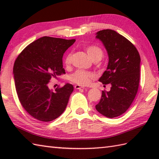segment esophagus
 Here are the masks:
<instances>
[{"mask_svg": "<svg viewBox=\"0 0 159 159\" xmlns=\"http://www.w3.org/2000/svg\"><path fill=\"white\" fill-rule=\"evenodd\" d=\"M74 87H75V89H84L85 87H84L83 86H81L80 85H76L75 86H74Z\"/></svg>", "mask_w": 159, "mask_h": 159, "instance_id": "esophagus-1", "label": "esophagus"}]
</instances>
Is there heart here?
Instances as JSON below:
<instances>
[{
    "label": "heart",
    "mask_w": 159,
    "mask_h": 159,
    "mask_svg": "<svg viewBox=\"0 0 159 159\" xmlns=\"http://www.w3.org/2000/svg\"><path fill=\"white\" fill-rule=\"evenodd\" d=\"M86 51L93 61H100L103 56L102 50L96 46H88L86 48ZM71 62H72V53H69L67 54L64 59V63L66 66H68L70 65ZM93 74L89 72L84 70H77L70 76V80L78 85H86L89 83L90 80L93 79Z\"/></svg>",
    "instance_id": "b5f03b06"
}]
</instances>
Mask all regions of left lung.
<instances>
[{
	"mask_svg": "<svg viewBox=\"0 0 159 159\" xmlns=\"http://www.w3.org/2000/svg\"><path fill=\"white\" fill-rule=\"evenodd\" d=\"M109 56L107 68L100 79L111 84L109 92L102 91L96 109L102 116L113 118L126 112L136 96L140 79L141 58L133 43L111 29L96 33Z\"/></svg>",
	"mask_w": 159,
	"mask_h": 159,
	"instance_id": "8db88e82",
	"label": "left lung"
}]
</instances>
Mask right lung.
Segmentation results:
<instances>
[{
  "label": "right lung",
  "mask_w": 159,
  "mask_h": 159,
  "mask_svg": "<svg viewBox=\"0 0 159 159\" xmlns=\"http://www.w3.org/2000/svg\"><path fill=\"white\" fill-rule=\"evenodd\" d=\"M76 39L42 37L31 43L17 57L13 74L20 103L29 115L42 121L57 119L65 111L74 87L66 83L48 88L52 77L65 74L63 55Z\"/></svg>",
  "instance_id": "right-lung-1"
}]
</instances>
